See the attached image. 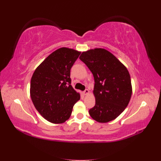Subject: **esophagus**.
<instances>
[{
    "label": "esophagus",
    "instance_id": "obj_1",
    "mask_svg": "<svg viewBox=\"0 0 161 161\" xmlns=\"http://www.w3.org/2000/svg\"><path fill=\"white\" fill-rule=\"evenodd\" d=\"M89 93V91L88 89H86V90H85V91H83V94L85 95H88Z\"/></svg>",
    "mask_w": 161,
    "mask_h": 161
}]
</instances>
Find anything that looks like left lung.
Instances as JSON below:
<instances>
[{"label": "left lung", "instance_id": "8db88e82", "mask_svg": "<svg viewBox=\"0 0 161 161\" xmlns=\"http://www.w3.org/2000/svg\"><path fill=\"white\" fill-rule=\"evenodd\" d=\"M80 60L93 75L95 105L89 114L99 123L115 119L128 106L132 93L126 67L113 53L103 48L82 52Z\"/></svg>", "mask_w": 161, "mask_h": 161}]
</instances>
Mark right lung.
I'll use <instances>...</instances> for the list:
<instances>
[{
	"instance_id": "add662e5",
	"label": "right lung",
	"mask_w": 161,
	"mask_h": 161,
	"mask_svg": "<svg viewBox=\"0 0 161 161\" xmlns=\"http://www.w3.org/2000/svg\"><path fill=\"white\" fill-rule=\"evenodd\" d=\"M80 52L60 47L48 56L34 71L30 96L36 109L53 124L69 119L73 106L80 98L71 84L70 69Z\"/></svg>"
}]
</instances>
